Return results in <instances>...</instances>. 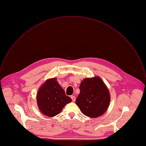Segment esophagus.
I'll use <instances>...</instances> for the list:
<instances>
[{"instance_id": "34e87169", "label": "esophagus", "mask_w": 146, "mask_h": 146, "mask_svg": "<svg viewBox=\"0 0 146 146\" xmlns=\"http://www.w3.org/2000/svg\"><path fill=\"white\" fill-rule=\"evenodd\" d=\"M71 99H72V100L73 101H75V97L74 96H71Z\"/></svg>"}]
</instances>
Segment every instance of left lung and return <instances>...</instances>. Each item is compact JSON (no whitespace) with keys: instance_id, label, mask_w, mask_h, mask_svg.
I'll return each mask as SVG.
<instances>
[{"instance_id":"1","label":"left lung","mask_w":146,"mask_h":146,"mask_svg":"<svg viewBox=\"0 0 146 146\" xmlns=\"http://www.w3.org/2000/svg\"><path fill=\"white\" fill-rule=\"evenodd\" d=\"M79 89L76 104L82 113L91 118L102 115L110 100L109 91L102 80L99 77L86 78L81 82Z\"/></svg>"}]
</instances>
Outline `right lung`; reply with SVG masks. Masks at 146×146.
Listing matches in <instances>:
<instances>
[{
  "label": "right lung",
  "mask_w": 146,
  "mask_h": 146,
  "mask_svg": "<svg viewBox=\"0 0 146 146\" xmlns=\"http://www.w3.org/2000/svg\"><path fill=\"white\" fill-rule=\"evenodd\" d=\"M37 101L40 111L45 115L51 117L58 114L72 100L66 95L56 79L52 78L48 80L40 88Z\"/></svg>",
  "instance_id": "right-lung-1"
}]
</instances>
